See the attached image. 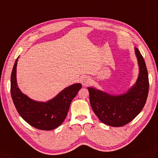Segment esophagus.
Segmentation results:
<instances>
[{"mask_svg":"<svg viewBox=\"0 0 158 158\" xmlns=\"http://www.w3.org/2000/svg\"><path fill=\"white\" fill-rule=\"evenodd\" d=\"M90 83H91V80L89 77H83L82 79V84L84 87L89 85Z\"/></svg>","mask_w":158,"mask_h":158,"instance_id":"34e87169","label":"esophagus"}]
</instances>
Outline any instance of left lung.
I'll use <instances>...</instances> for the list:
<instances>
[{"label":"left lung","mask_w":158,"mask_h":158,"mask_svg":"<svg viewBox=\"0 0 158 158\" xmlns=\"http://www.w3.org/2000/svg\"><path fill=\"white\" fill-rule=\"evenodd\" d=\"M135 52L139 65L138 78L125 93L112 95L92 87H87L91 108L101 122L107 125H125L141 112L145 104L149 91L148 73L143 57L137 48H135Z\"/></svg>","instance_id":"1"}]
</instances>
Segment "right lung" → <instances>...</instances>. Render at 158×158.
<instances>
[{"label": "right lung", "mask_w": 158, "mask_h": 158, "mask_svg": "<svg viewBox=\"0 0 158 158\" xmlns=\"http://www.w3.org/2000/svg\"><path fill=\"white\" fill-rule=\"evenodd\" d=\"M18 58L14 64L10 77V94L18 113L25 121L36 129L44 131L56 129L63 123L73 99L81 88V84H73L64 88L52 99L45 102L32 100L22 93L18 87Z\"/></svg>", "instance_id": "obj_1"}]
</instances>
